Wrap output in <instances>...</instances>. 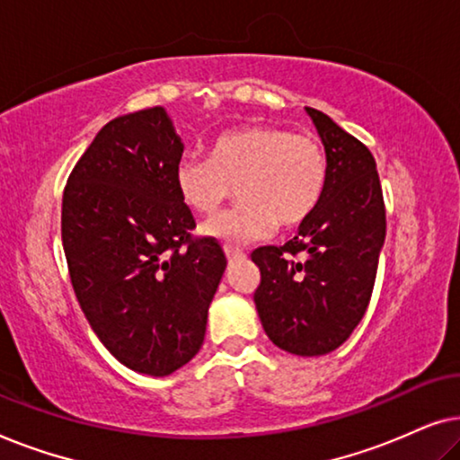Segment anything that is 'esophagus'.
Masks as SVG:
<instances>
[{"mask_svg": "<svg viewBox=\"0 0 460 460\" xmlns=\"http://www.w3.org/2000/svg\"><path fill=\"white\" fill-rule=\"evenodd\" d=\"M226 257H228V263H234L238 260H244V253L236 249H226Z\"/></svg>", "mask_w": 460, "mask_h": 460, "instance_id": "esophagus-1", "label": "esophagus"}]
</instances>
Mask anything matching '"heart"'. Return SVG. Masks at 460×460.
<instances>
[{
  "label": "heart",
  "instance_id": "b5f03b06",
  "mask_svg": "<svg viewBox=\"0 0 460 460\" xmlns=\"http://www.w3.org/2000/svg\"><path fill=\"white\" fill-rule=\"evenodd\" d=\"M326 173V153L318 140L253 125L219 136L209 159L181 156L173 181L188 209L203 216L217 211L238 188L241 205L200 226V234L234 249L268 238L276 222L288 228L310 217L323 199Z\"/></svg>",
  "mask_w": 460,
  "mask_h": 460
}]
</instances>
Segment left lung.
Instances as JSON below:
<instances>
[{
	"label": "left lung",
	"instance_id": "obj_1",
	"mask_svg": "<svg viewBox=\"0 0 460 460\" xmlns=\"http://www.w3.org/2000/svg\"><path fill=\"white\" fill-rule=\"evenodd\" d=\"M326 153V186L312 216L282 247H260L253 295L270 341L295 356H324L348 341L373 295L385 243L376 163L329 115L305 106ZM302 253L301 261L288 254Z\"/></svg>",
	"mask_w": 460,
	"mask_h": 460
}]
</instances>
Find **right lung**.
Listing matches in <instances>:
<instances>
[{
	"instance_id": "right-lung-1",
	"label": "right lung",
	"mask_w": 460,
	"mask_h": 460,
	"mask_svg": "<svg viewBox=\"0 0 460 460\" xmlns=\"http://www.w3.org/2000/svg\"><path fill=\"white\" fill-rule=\"evenodd\" d=\"M184 153L163 106L104 125L68 175L62 247L87 323L125 367L167 376L199 354L226 270L194 238L173 172Z\"/></svg>"
}]
</instances>
